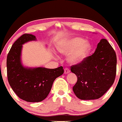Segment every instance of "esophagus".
Listing matches in <instances>:
<instances>
[{
    "mask_svg": "<svg viewBox=\"0 0 122 122\" xmlns=\"http://www.w3.org/2000/svg\"><path fill=\"white\" fill-rule=\"evenodd\" d=\"M70 72V70L68 68H65V70H64V73H65V74H68Z\"/></svg>",
    "mask_w": 122,
    "mask_h": 122,
    "instance_id": "esophagus-1",
    "label": "esophagus"
}]
</instances>
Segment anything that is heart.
<instances>
[{"mask_svg": "<svg viewBox=\"0 0 122 122\" xmlns=\"http://www.w3.org/2000/svg\"><path fill=\"white\" fill-rule=\"evenodd\" d=\"M57 49L63 54L71 53L68 56V61L76 64L84 60L89 54L91 45L89 41L80 37H74L64 41L58 46Z\"/></svg>", "mask_w": 122, "mask_h": 122, "instance_id": "obj_1", "label": "heart"}]
</instances>
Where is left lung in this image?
Instances as JSON below:
<instances>
[{"label":"left lung","mask_w":122,"mask_h":122,"mask_svg":"<svg viewBox=\"0 0 122 122\" xmlns=\"http://www.w3.org/2000/svg\"><path fill=\"white\" fill-rule=\"evenodd\" d=\"M116 66V52L107 40L101 39L93 54L71 66L77 77L73 87L74 94L81 100L100 98L113 84Z\"/></svg>","instance_id":"8db88e82"}]
</instances>
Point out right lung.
Here are the masks:
<instances>
[{"instance_id":"obj_1","label":"right lung","mask_w":122,"mask_h":122,"mask_svg":"<svg viewBox=\"0 0 122 122\" xmlns=\"http://www.w3.org/2000/svg\"><path fill=\"white\" fill-rule=\"evenodd\" d=\"M36 40L32 34L25 33L12 45L6 58L8 81L19 98L27 102H40L51 91L54 81L64 72L62 66L57 68H25L21 62L22 45Z\"/></svg>"}]
</instances>
